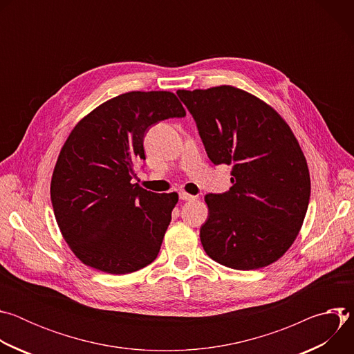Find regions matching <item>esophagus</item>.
<instances>
[{
  "label": "esophagus",
  "instance_id": "esophagus-1",
  "mask_svg": "<svg viewBox=\"0 0 354 354\" xmlns=\"http://www.w3.org/2000/svg\"><path fill=\"white\" fill-rule=\"evenodd\" d=\"M179 198L180 200H196V198H198L197 196H194V194H190V193H186V192H180L179 193Z\"/></svg>",
  "mask_w": 354,
  "mask_h": 354
}]
</instances>
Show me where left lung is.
Masks as SVG:
<instances>
[{"label": "left lung", "instance_id": "left-lung-1", "mask_svg": "<svg viewBox=\"0 0 354 354\" xmlns=\"http://www.w3.org/2000/svg\"><path fill=\"white\" fill-rule=\"evenodd\" d=\"M213 164L232 165V186L207 194L200 228L217 263L254 270L279 261L304 223L311 179L304 153L286 120L258 96L232 85L179 89Z\"/></svg>", "mask_w": 354, "mask_h": 354}]
</instances>
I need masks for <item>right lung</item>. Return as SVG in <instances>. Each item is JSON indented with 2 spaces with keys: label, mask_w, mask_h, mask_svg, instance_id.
I'll list each match as a JSON object with an SVG mask.
<instances>
[{
  "label": "right lung",
  "mask_w": 354,
  "mask_h": 354,
  "mask_svg": "<svg viewBox=\"0 0 354 354\" xmlns=\"http://www.w3.org/2000/svg\"><path fill=\"white\" fill-rule=\"evenodd\" d=\"M186 112L174 92L131 91L84 116L66 140L50 183L64 241L86 266L111 274L154 262L178 193L131 183L134 160H145L148 127Z\"/></svg>",
  "instance_id": "obj_1"
}]
</instances>
